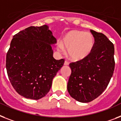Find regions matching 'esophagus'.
<instances>
[{
	"mask_svg": "<svg viewBox=\"0 0 121 121\" xmlns=\"http://www.w3.org/2000/svg\"><path fill=\"white\" fill-rule=\"evenodd\" d=\"M69 63L67 61L64 62V65H69Z\"/></svg>",
	"mask_w": 121,
	"mask_h": 121,
	"instance_id": "34e87169",
	"label": "esophagus"
}]
</instances>
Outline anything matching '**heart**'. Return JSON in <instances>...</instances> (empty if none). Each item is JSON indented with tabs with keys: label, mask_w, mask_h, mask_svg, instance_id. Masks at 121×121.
Listing matches in <instances>:
<instances>
[{
	"label": "heart",
	"mask_w": 121,
	"mask_h": 121,
	"mask_svg": "<svg viewBox=\"0 0 121 121\" xmlns=\"http://www.w3.org/2000/svg\"><path fill=\"white\" fill-rule=\"evenodd\" d=\"M94 36L91 33L83 31L72 30L64 36L57 49L62 52L68 50V56L73 61H80L86 59L91 53L95 46Z\"/></svg>",
	"instance_id": "obj_1"
}]
</instances>
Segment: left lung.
<instances>
[{
    "mask_svg": "<svg viewBox=\"0 0 121 121\" xmlns=\"http://www.w3.org/2000/svg\"><path fill=\"white\" fill-rule=\"evenodd\" d=\"M95 46L89 56L69 64L72 73L67 83L70 95L81 103L98 98L107 88L115 66L114 47L104 34L90 30Z\"/></svg>",
    "mask_w": 121,
    "mask_h": 121,
    "instance_id": "left-lung-1",
    "label": "left lung"
}]
</instances>
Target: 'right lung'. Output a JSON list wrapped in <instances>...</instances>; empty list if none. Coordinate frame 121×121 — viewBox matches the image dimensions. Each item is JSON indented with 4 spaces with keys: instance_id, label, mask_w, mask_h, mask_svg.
I'll list each match as a JSON object with an SVG mask.
<instances>
[{
    "instance_id": "add662e5",
    "label": "right lung",
    "mask_w": 121,
    "mask_h": 121,
    "mask_svg": "<svg viewBox=\"0 0 121 121\" xmlns=\"http://www.w3.org/2000/svg\"><path fill=\"white\" fill-rule=\"evenodd\" d=\"M56 39L48 25L30 26L13 37L6 57L9 80L26 98L39 99L46 95L53 78L64 59L53 57L52 46Z\"/></svg>"
}]
</instances>
